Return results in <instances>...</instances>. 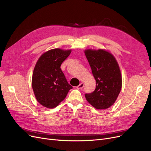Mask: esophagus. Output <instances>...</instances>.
I'll return each mask as SVG.
<instances>
[{
	"mask_svg": "<svg viewBox=\"0 0 151 151\" xmlns=\"http://www.w3.org/2000/svg\"><path fill=\"white\" fill-rule=\"evenodd\" d=\"M84 86V83H81L78 86H77V88L79 89H82L83 88Z\"/></svg>",
	"mask_w": 151,
	"mask_h": 151,
	"instance_id": "obj_1",
	"label": "esophagus"
}]
</instances>
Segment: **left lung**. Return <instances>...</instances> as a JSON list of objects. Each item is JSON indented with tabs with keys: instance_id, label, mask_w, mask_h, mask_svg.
Masks as SVG:
<instances>
[{
	"instance_id": "8db88e82",
	"label": "left lung",
	"mask_w": 151,
	"mask_h": 151,
	"mask_svg": "<svg viewBox=\"0 0 151 151\" xmlns=\"http://www.w3.org/2000/svg\"><path fill=\"white\" fill-rule=\"evenodd\" d=\"M96 80V89L85 94L87 101L98 109H104L115 102L122 85L121 72L113 55L104 50L84 52Z\"/></svg>"
}]
</instances>
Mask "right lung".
Masks as SVG:
<instances>
[{
    "mask_svg": "<svg viewBox=\"0 0 151 151\" xmlns=\"http://www.w3.org/2000/svg\"><path fill=\"white\" fill-rule=\"evenodd\" d=\"M70 53V50H50L42 55L36 63L32 88L37 101L45 107L57 106L72 89L60 68L62 62Z\"/></svg>",
    "mask_w": 151,
    "mask_h": 151,
    "instance_id": "1",
    "label": "right lung"
}]
</instances>
